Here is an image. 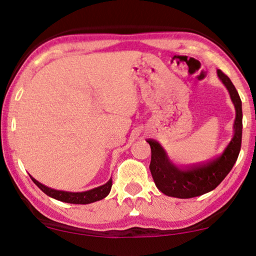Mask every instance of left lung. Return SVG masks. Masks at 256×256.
I'll list each match as a JSON object with an SVG mask.
<instances>
[{
    "label": "left lung",
    "mask_w": 256,
    "mask_h": 256,
    "mask_svg": "<svg viewBox=\"0 0 256 256\" xmlns=\"http://www.w3.org/2000/svg\"><path fill=\"white\" fill-rule=\"evenodd\" d=\"M217 75L226 86L236 107V120L233 124L234 134L220 156L204 164L186 168L174 165L160 144L154 140H148L146 142L151 148L150 171L156 186L165 195L178 198H190L214 190L230 173L238 159L242 136V99L231 80L222 70H217Z\"/></svg>",
    "instance_id": "left-lung-1"
}]
</instances>
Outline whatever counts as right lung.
I'll return each instance as SVG.
<instances>
[{
  "label": "right lung",
  "mask_w": 256,
  "mask_h": 256,
  "mask_svg": "<svg viewBox=\"0 0 256 256\" xmlns=\"http://www.w3.org/2000/svg\"><path fill=\"white\" fill-rule=\"evenodd\" d=\"M31 179L33 182H34L40 190L45 192L46 195L50 196V198H53L62 202L72 203V204H88V203L99 201V200H102L104 198H106V196L110 194V188H112V179H110L105 184H102V186L94 188V190H91L80 192L52 190V188L45 186V184H40L39 181H36L34 179V178L31 176Z\"/></svg>",
  "instance_id": "1"
}]
</instances>
